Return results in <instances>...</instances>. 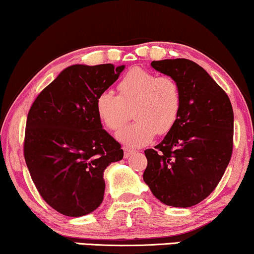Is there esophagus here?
I'll use <instances>...</instances> for the list:
<instances>
[{
  "mask_svg": "<svg viewBox=\"0 0 254 254\" xmlns=\"http://www.w3.org/2000/svg\"><path fill=\"white\" fill-rule=\"evenodd\" d=\"M134 154H135V151L131 150V149H128V148H125V149H124V156H125V158L130 157V156L134 155Z\"/></svg>",
  "mask_w": 254,
  "mask_h": 254,
  "instance_id": "1",
  "label": "esophagus"
}]
</instances>
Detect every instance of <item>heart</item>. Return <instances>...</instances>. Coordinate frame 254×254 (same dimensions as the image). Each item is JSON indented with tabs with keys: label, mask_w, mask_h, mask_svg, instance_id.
I'll list each match as a JSON object with an SVG mask.
<instances>
[{
	"label": "heart",
	"mask_w": 254,
	"mask_h": 254,
	"mask_svg": "<svg viewBox=\"0 0 254 254\" xmlns=\"http://www.w3.org/2000/svg\"><path fill=\"white\" fill-rule=\"evenodd\" d=\"M117 90L118 96L109 91L97 96L96 112L107 129L118 130L133 109L136 121L117 134L118 140L127 147H143L156 133H170L178 121L183 97L175 78L135 67L123 76Z\"/></svg>",
	"instance_id": "heart-1"
}]
</instances>
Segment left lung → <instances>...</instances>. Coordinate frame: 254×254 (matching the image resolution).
<instances>
[{"label":"left lung","mask_w":254,"mask_h":254,"mask_svg":"<svg viewBox=\"0 0 254 254\" xmlns=\"http://www.w3.org/2000/svg\"><path fill=\"white\" fill-rule=\"evenodd\" d=\"M182 90L178 121L148 159L143 180L164 204L187 208L206 199L220 183L234 147L230 99L210 75L187 59L152 61Z\"/></svg>","instance_id":"8db88e82"}]
</instances>
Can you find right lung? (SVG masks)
<instances>
[{
  "label": "right lung",
  "instance_id": "right-lung-1",
  "mask_svg": "<svg viewBox=\"0 0 254 254\" xmlns=\"http://www.w3.org/2000/svg\"><path fill=\"white\" fill-rule=\"evenodd\" d=\"M125 65L74 64L34 100L27 114L24 157L41 197L62 215L78 217L103 202L104 170L124 150L96 112V98Z\"/></svg>",
  "mask_w": 254,
  "mask_h": 254
}]
</instances>
